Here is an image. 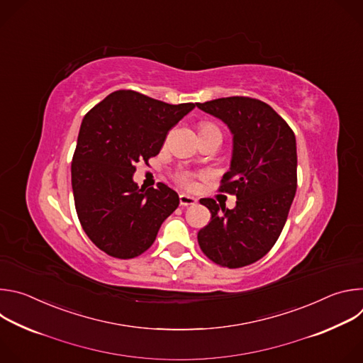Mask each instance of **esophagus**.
Segmentation results:
<instances>
[{
  "instance_id": "1",
  "label": "esophagus",
  "mask_w": 363,
  "mask_h": 363,
  "mask_svg": "<svg viewBox=\"0 0 363 363\" xmlns=\"http://www.w3.org/2000/svg\"><path fill=\"white\" fill-rule=\"evenodd\" d=\"M179 203L182 206H189V205H195L196 203V198L191 196V195H186V194H181L179 195Z\"/></svg>"
}]
</instances>
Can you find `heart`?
Wrapping results in <instances>:
<instances>
[{
	"mask_svg": "<svg viewBox=\"0 0 363 363\" xmlns=\"http://www.w3.org/2000/svg\"><path fill=\"white\" fill-rule=\"evenodd\" d=\"M213 128H216V126L211 125V123H203V125L201 126V130H202V129H213ZM179 182H181L182 185H185V186H192V185H194V182H192V179H191V177H189L188 174L181 175V177H179Z\"/></svg>",
	"mask_w": 363,
	"mask_h": 363,
	"instance_id": "heart-1",
	"label": "heart"
}]
</instances>
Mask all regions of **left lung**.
<instances>
[{"label": "left lung", "instance_id": "8db88e82", "mask_svg": "<svg viewBox=\"0 0 363 363\" xmlns=\"http://www.w3.org/2000/svg\"><path fill=\"white\" fill-rule=\"evenodd\" d=\"M196 106L233 133L231 165L220 191L237 196L233 210L213 198L199 199L211 221L199 230L198 244L216 264L244 267L272 250L286 224L297 188L296 138L262 100L233 96Z\"/></svg>", "mask_w": 363, "mask_h": 363}]
</instances>
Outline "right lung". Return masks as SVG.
Returning <instances> with one entry per match:
<instances>
[{
  "instance_id": "obj_1",
  "label": "right lung",
  "mask_w": 363,
  "mask_h": 363,
  "mask_svg": "<svg viewBox=\"0 0 363 363\" xmlns=\"http://www.w3.org/2000/svg\"><path fill=\"white\" fill-rule=\"evenodd\" d=\"M194 108L118 90L83 118L72 186L79 221L101 251L122 260L140 255L178 208V194L165 184L138 186L135 164L157 157L168 132Z\"/></svg>"
}]
</instances>
